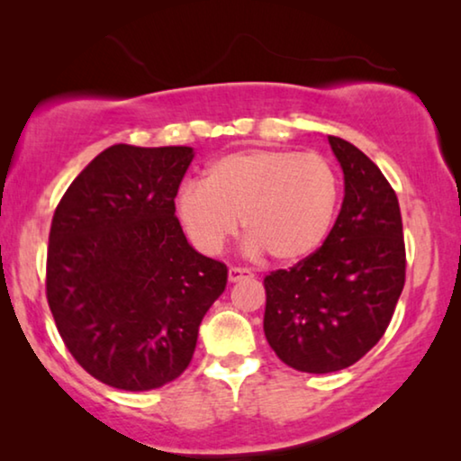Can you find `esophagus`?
Segmentation results:
<instances>
[{
  "label": "esophagus",
  "mask_w": 461,
  "mask_h": 461,
  "mask_svg": "<svg viewBox=\"0 0 461 461\" xmlns=\"http://www.w3.org/2000/svg\"><path fill=\"white\" fill-rule=\"evenodd\" d=\"M254 273H251L249 268H241V267H232L229 270V281L230 283H239V281H245V279H251Z\"/></svg>",
  "instance_id": "1"
}]
</instances>
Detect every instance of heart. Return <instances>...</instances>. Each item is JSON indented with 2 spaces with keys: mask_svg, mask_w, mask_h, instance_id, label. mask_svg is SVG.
<instances>
[{
  "mask_svg": "<svg viewBox=\"0 0 461 461\" xmlns=\"http://www.w3.org/2000/svg\"><path fill=\"white\" fill-rule=\"evenodd\" d=\"M338 201V174L323 155L249 149L212 161L201 186H182L176 210L199 249H222L241 220L251 251L295 264L325 241Z\"/></svg>",
  "mask_w": 461,
  "mask_h": 461,
  "instance_id": "b5f03b06",
  "label": "heart"
}]
</instances>
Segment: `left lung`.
<instances>
[{"instance_id": "left-lung-1", "label": "left lung", "mask_w": 461, "mask_h": 461, "mask_svg": "<svg viewBox=\"0 0 461 461\" xmlns=\"http://www.w3.org/2000/svg\"><path fill=\"white\" fill-rule=\"evenodd\" d=\"M344 172V201L323 245L264 276V333L289 367L331 374L363 358L393 321L405 287L399 199L355 144L330 136Z\"/></svg>"}]
</instances>
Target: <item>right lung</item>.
I'll use <instances>...</instances> for the list:
<instances>
[{
  "label": "right lung",
  "mask_w": 461,
  "mask_h": 461,
  "mask_svg": "<svg viewBox=\"0 0 461 461\" xmlns=\"http://www.w3.org/2000/svg\"><path fill=\"white\" fill-rule=\"evenodd\" d=\"M191 147L103 150L56 205L46 298L75 361L142 393L185 374L229 268L188 245L176 194Z\"/></svg>",
  "instance_id": "obj_1"
}]
</instances>
